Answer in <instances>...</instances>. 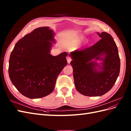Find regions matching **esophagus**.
<instances>
[{"mask_svg": "<svg viewBox=\"0 0 131 131\" xmlns=\"http://www.w3.org/2000/svg\"><path fill=\"white\" fill-rule=\"evenodd\" d=\"M67 62H68V63H70L71 62V61H72V58H71L69 56H68L67 57Z\"/></svg>", "mask_w": 131, "mask_h": 131, "instance_id": "1", "label": "esophagus"}]
</instances>
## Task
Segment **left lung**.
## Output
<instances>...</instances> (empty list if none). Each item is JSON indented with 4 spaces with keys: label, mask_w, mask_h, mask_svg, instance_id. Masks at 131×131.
Instances as JSON below:
<instances>
[{
    "label": "left lung",
    "mask_w": 131,
    "mask_h": 131,
    "mask_svg": "<svg viewBox=\"0 0 131 131\" xmlns=\"http://www.w3.org/2000/svg\"><path fill=\"white\" fill-rule=\"evenodd\" d=\"M97 34L101 39L94 45L70 53L75 88L90 97L102 96L109 91L120 70L117 47L112 35L106 32ZM96 60H102V64L100 66Z\"/></svg>",
    "instance_id": "1"
}]
</instances>
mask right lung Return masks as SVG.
<instances>
[{
    "mask_svg": "<svg viewBox=\"0 0 131 131\" xmlns=\"http://www.w3.org/2000/svg\"><path fill=\"white\" fill-rule=\"evenodd\" d=\"M54 32L49 27H39L19 40L12 51L9 66L10 80L22 95L31 99L47 96L67 65L66 52L53 56Z\"/></svg>",
    "mask_w": 131,
    "mask_h": 131,
    "instance_id": "1",
    "label": "right lung"
}]
</instances>
